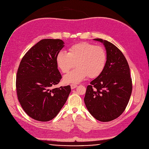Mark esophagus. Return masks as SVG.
<instances>
[{"mask_svg": "<svg viewBox=\"0 0 149 149\" xmlns=\"http://www.w3.org/2000/svg\"><path fill=\"white\" fill-rule=\"evenodd\" d=\"M77 85L76 84H71L70 85V87H71V88L72 89H73V88H75L76 87H77Z\"/></svg>", "mask_w": 149, "mask_h": 149, "instance_id": "34e87169", "label": "esophagus"}]
</instances>
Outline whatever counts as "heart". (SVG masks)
<instances>
[{"instance_id": "heart-1", "label": "heart", "mask_w": 149, "mask_h": 149, "mask_svg": "<svg viewBox=\"0 0 149 149\" xmlns=\"http://www.w3.org/2000/svg\"><path fill=\"white\" fill-rule=\"evenodd\" d=\"M56 60L58 68L63 73L68 72L76 63L77 68L64 76L63 81L77 84L87 76L91 78L99 76L105 68L107 54L102 46L82 42L72 46L68 53L59 52Z\"/></svg>"}]
</instances>
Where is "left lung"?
I'll return each mask as SVG.
<instances>
[{"instance_id": "1", "label": "left lung", "mask_w": 149, "mask_h": 149, "mask_svg": "<svg viewBox=\"0 0 149 149\" xmlns=\"http://www.w3.org/2000/svg\"><path fill=\"white\" fill-rule=\"evenodd\" d=\"M104 46L107 61L102 73L87 87L86 108L100 122H109L125 111L132 91L128 63L122 52L111 43L95 39Z\"/></svg>"}]
</instances>
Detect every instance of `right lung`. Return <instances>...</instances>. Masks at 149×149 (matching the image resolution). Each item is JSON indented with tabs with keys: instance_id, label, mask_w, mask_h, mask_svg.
<instances>
[{
	"instance_id": "1",
	"label": "right lung",
	"mask_w": 149,
	"mask_h": 149,
	"mask_svg": "<svg viewBox=\"0 0 149 149\" xmlns=\"http://www.w3.org/2000/svg\"><path fill=\"white\" fill-rule=\"evenodd\" d=\"M64 44L61 39H42L24 54L19 65L16 82L18 100L26 113L36 120L53 119L71 92L69 85L52 88L62 78L56 58Z\"/></svg>"
}]
</instances>
